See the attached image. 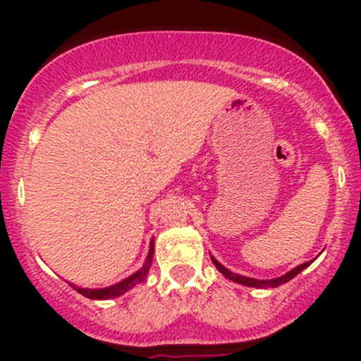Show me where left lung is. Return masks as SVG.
Here are the masks:
<instances>
[{
    "label": "left lung",
    "mask_w": 361,
    "mask_h": 361,
    "mask_svg": "<svg viewBox=\"0 0 361 361\" xmlns=\"http://www.w3.org/2000/svg\"><path fill=\"white\" fill-rule=\"evenodd\" d=\"M211 260H213V264L216 265V269L221 272V274L225 276V278L232 279V281L239 283V285L253 286V288H276V286L285 285V283H288L290 279H293L295 276L298 274V272L304 271V269L307 267V265L312 262L311 260V262H305V264H300V265H298V267H295L290 272H286L285 276H281V278H276V279H253V278H245V276L234 274V272H231V271H228V269H225L221 264H218V262L214 260V258H211Z\"/></svg>",
    "instance_id": "1"
}]
</instances>
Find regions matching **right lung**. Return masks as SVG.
Masks as SVG:
<instances>
[{
  "instance_id": "right-lung-1",
  "label": "right lung",
  "mask_w": 361,
  "mask_h": 361,
  "mask_svg": "<svg viewBox=\"0 0 361 361\" xmlns=\"http://www.w3.org/2000/svg\"><path fill=\"white\" fill-rule=\"evenodd\" d=\"M152 258H154V241L150 243V253H148V258L147 262H145L143 267L140 269L137 272H134L133 276H129L127 279H123L122 283H118V285L115 286H110V288H101V290H89V288H78V286H73V288L76 290L78 293H82L83 297L87 298H113V297H118V295L129 292L133 286H136L137 283L145 281V278H147L148 271H150V265H152Z\"/></svg>"
}]
</instances>
